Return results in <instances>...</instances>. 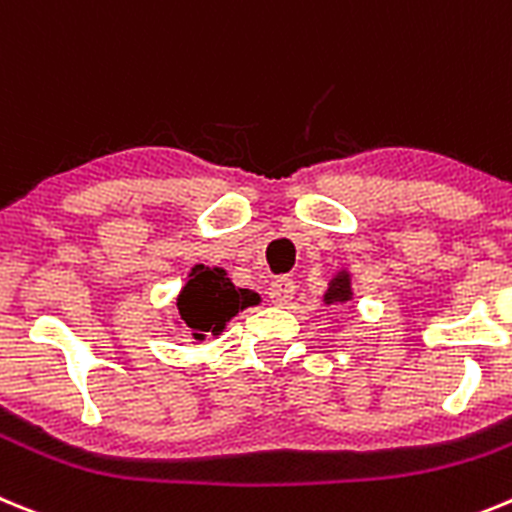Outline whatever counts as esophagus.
<instances>
[{
	"label": "esophagus",
	"mask_w": 512,
	"mask_h": 512,
	"mask_svg": "<svg viewBox=\"0 0 512 512\" xmlns=\"http://www.w3.org/2000/svg\"><path fill=\"white\" fill-rule=\"evenodd\" d=\"M267 296H270V301L275 306H285V303L293 301V296H296V283L290 278H275L270 290H267Z\"/></svg>",
	"instance_id": "esophagus-1"
}]
</instances>
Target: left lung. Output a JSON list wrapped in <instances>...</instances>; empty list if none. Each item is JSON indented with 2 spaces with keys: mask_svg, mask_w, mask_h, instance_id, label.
<instances>
[{
  "mask_svg": "<svg viewBox=\"0 0 512 512\" xmlns=\"http://www.w3.org/2000/svg\"><path fill=\"white\" fill-rule=\"evenodd\" d=\"M352 275L347 270H339V273L331 278L329 290L324 293V303L326 306H342V303L352 301Z\"/></svg>",
  "mask_w": 512,
  "mask_h": 512,
  "instance_id": "8db88e82",
  "label": "left lung"
}]
</instances>
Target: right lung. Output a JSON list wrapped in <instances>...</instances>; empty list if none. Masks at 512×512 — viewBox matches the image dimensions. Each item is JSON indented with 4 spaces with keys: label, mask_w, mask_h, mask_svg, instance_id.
<instances>
[{
    "label": "right lung",
    "mask_w": 512,
    "mask_h": 512,
    "mask_svg": "<svg viewBox=\"0 0 512 512\" xmlns=\"http://www.w3.org/2000/svg\"><path fill=\"white\" fill-rule=\"evenodd\" d=\"M260 296L250 288H237L222 267L193 265L186 285L178 296V324L193 334V339L219 336L224 326L245 308L257 306Z\"/></svg>",
    "instance_id": "obj_1"
}]
</instances>
